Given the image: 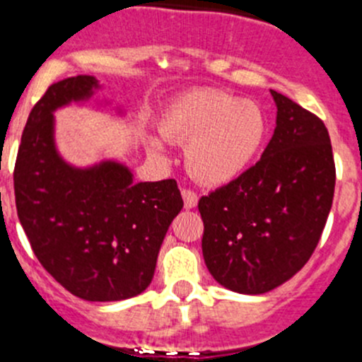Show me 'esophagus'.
I'll return each mask as SVG.
<instances>
[{
    "label": "esophagus",
    "mask_w": 362,
    "mask_h": 362,
    "mask_svg": "<svg viewBox=\"0 0 362 362\" xmlns=\"http://www.w3.org/2000/svg\"><path fill=\"white\" fill-rule=\"evenodd\" d=\"M182 198H184L185 209H194V206L198 205V194H196L192 189H184V191H182Z\"/></svg>",
    "instance_id": "34e87169"
}]
</instances>
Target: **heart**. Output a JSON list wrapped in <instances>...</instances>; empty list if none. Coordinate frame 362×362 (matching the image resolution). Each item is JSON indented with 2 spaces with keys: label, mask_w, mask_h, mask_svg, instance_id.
<instances>
[{
  "label": "heart",
  "mask_w": 362,
  "mask_h": 362,
  "mask_svg": "<svg viewBox=\"0 0 362 362\" xmlns=\"http://www.w3.org/2000/svg\"><path fill=\"white\" fill-rule=\"evenodd\" d=\"M160 134L187 145V168L209 185L240 177L262 150L267 120L258 104L219 90H194L175 100L160 120ZM150 150L163 152L159 139Z\"/></svg>",
  "instance_id": "heart-1"
}]
</instances>
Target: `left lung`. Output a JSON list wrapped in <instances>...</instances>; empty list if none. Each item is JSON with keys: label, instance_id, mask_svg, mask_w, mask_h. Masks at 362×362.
Here are the masks:
<instances>
[{"label": "left lung", "instance_id": "left-lung-1", "mask_svg": "<svg viewBox=\"0 0 362 362\" xmlns=\"http://www.w3.org/2000/svg\"><path fill=\"white\" fill-rule=\"evenodd\" d=\"M278 117L262 159L202 196V249L219 285L259 296L308 263L332 206L336 168L324 122L270 90Z\"/></svg>", "mask_w": 362, "mask_h": 362}]
</instances>
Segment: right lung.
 <instances>
[{"label":"right lung","instance_id":"right-lung-1","mask_svg":"<svg viewBox=\"0 0 362 362\" xmlns=\"http://www.w3.org/2000/svg\"><path fill=\"white\" fill-rule=\"evenodd\" d=\"M93 76L58 81L31 110L13 170L16 206L38 262L84 300L110 303L139 296L152 283L157 255L180 212L173 178L134 184L127 166L104 160L74 168L54 145V113L86 100Z\"/></svg>","mask_w":362,"mask_h":362}]
</instances>
